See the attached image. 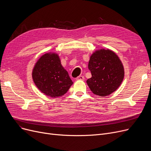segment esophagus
Here are the masks:
<instances>
[{
	"label": "esophagus",
	"mask_w": 151,
	"mask_h": 151,
	"mask_svg": "<svg viewBox=\"0 0 151 151\" xmlns=\"http://www.w3.org/2000/svg\"><path fill=\"white\" fill-rule=\"evenodd\" d=\"M76 80H81V81H84V77L83 76H79L77 78Z\"/></svg>",
	"instance_id": "esophagus-1"
}]
</instances>
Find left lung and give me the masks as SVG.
<instances>
[{"instance_id":"left-lung-1","label":"left lung","mask_w":151,"mask_h":151,"mask_svg":"<svg viewBox=\"0 0 151 151\" xmlns=\"http://www.w3.org/2000/svg\"><path fill=\"white\" fill-rule=\"evenodd\" d=\"M92 77L87 80L91 91L100 97H105L116 91L124 77L122 63L117 55L110 50L95 51L88 64Z\"/></svg>"}]
</instances>
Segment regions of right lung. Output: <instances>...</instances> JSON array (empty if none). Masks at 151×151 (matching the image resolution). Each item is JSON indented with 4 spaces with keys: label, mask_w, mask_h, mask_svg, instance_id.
<instances>
[{
    "label": "right lung",
    "mask_w": 151,
    "mask_h": 151,
    "mask_svg": "<svg viewBox=\"0 0 151 151\" xmlns=\"http://www.w3.org/2000/svg\"><path fill=\"white\" fill-rule=\"evenodd\" d=\"M32 78L40 91L52 98L62 96L73 83L61 65L59 55L54 52L46 53L38 60L32 70Z\"/></svg>",
    "instance_id": "add662e5"
}]
</instances>
